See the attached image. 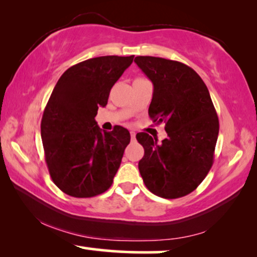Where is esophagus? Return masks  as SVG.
Wrapping results in <instances>:
<instances>
[{
	"label": "esophagus",
	"mask_w": 257,
	"mask_h": 257,
	"mask_svg": "<svg viewBox=\"0 0 257 257\" xmlns=\"http://www.w3.org/2000/svg\"><path fill=\"white\" fill-rule=\"evenodd\" d=\"M131 138H132V141H135V139H136V133L135 132H131Z\"/></svg>",
	"instance_id": "esophagus-1"
}]
</instances>
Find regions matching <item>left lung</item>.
Masks as SVG:
<instances>
[{
  "label": "left lung",
  "instance_id": "1",
  "mask_svg": "<svg viewBox=\"0 0 257 257\" xmlns=\"http://www.w3.org/2000/svg\"><path fill=\"white\" fill-rule=\"evenodd\" d=\"M134 61L154 85L150 118L166 123L168 134L162 142L147 133L136 135L145 148L140 174L157 196H186L202 182L214 162L220 125L209 90L184 63L154 56Z\"/></svg>",
  "mask_w": 257,
  "mask_h": 257
}]
</instances>
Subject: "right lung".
Listing matches in <instances>:
<instances>
[{
    "label": "right lung",
    "instance_id": "1",
    "mask_svg": "<svg viewBox=\"0 0 257 257\" xmlns=\"http://www.w3.org/2000/svg\"><path fill=\"white\" fill-rule=\"evenodd\" d=\"M133 60V55L85 60L64 71L55 85L41 138L51 180L67 195L93 197L112 184L131 134L121 125L102 131L95 116Z\"/></svg>",
    "mask_w": 257,
    "mask_h": 257
}]
</instances>
